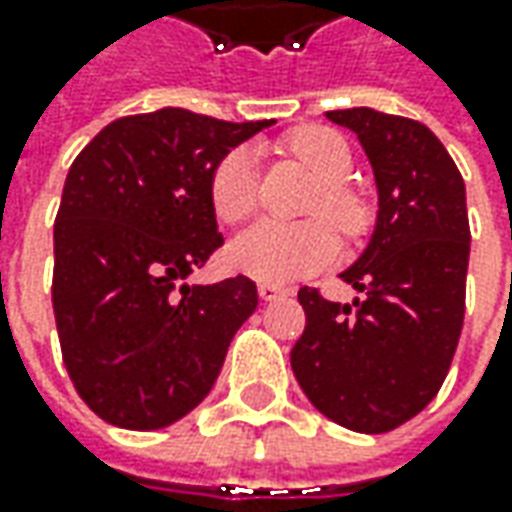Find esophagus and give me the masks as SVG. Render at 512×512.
<instances>
[{"label": "esophagus", "instance_id": "esophagus-1", "mask_svg": "<svg viewBox=\"0 0 512 512\" xmlns=\"http://www.w3.org/2000/svg\"><path fill=\"white\" fill-rule=\"evenodd\" d=\"M282 296H287L285 287L270 285V282H262V285H259V299H262V302H276V299H282Z\"/></svg>", "mask_w": 512, "mask_h": 512}]
</instances>
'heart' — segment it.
<instances>
[{
  "label": "heart",
  "mask_w": 512,
  "mask_h": 512,
  "mask_svg": "<svg viewBox=\"0 0 512 512\" xmlns=\"http://www.w3.org/2000/svg\"><path fill=\"white\" fill-rule=\"evenodd\" d=\"M287 148L293 150L307 168L322 179V190L313 202L316 213H325L342 230H359L364 222V207L356 193L344 185L353 168L350 148L336 130L299 128ZM259 199V153L250 145L227 150L210 173V205L222 222H242L253 213ZM339 253L336 233L327 222L305 225H282V222H259L242 230L230 247L227 262L233 270L250 279L287 285L302 276L327 267Z\"/></svg>",
  "instance_id": "obj_1"
}]
</instances>
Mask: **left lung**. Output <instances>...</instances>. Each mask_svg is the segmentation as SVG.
<instances>
[{"label": "left lung", "instance_id": "8db88e82", "mask_svg": "<svg viewBox=\"0 0 512 512\" xmlns=\"http://www.w3.org/2000/svg\"><path fill=\"white\" fill-rule=\"evenodd\" d=\"M373 168L370 242L342 270L350 305L302 287L307 325L290 367L310 404L356 433H387L422 413L450 370L464 322L470 225L464 179L422 122L373 108L327 110Z\"/></svg>", "mask_w": 512, "mask_h": 512}]
</instances>
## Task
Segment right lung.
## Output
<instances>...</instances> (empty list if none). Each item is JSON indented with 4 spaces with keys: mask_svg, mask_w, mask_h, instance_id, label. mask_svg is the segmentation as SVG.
<instances>
[{
    "mask_svg": "<svg viewBox=\"0 0 512 512\" xmlns=\"http://www.w3.org/2000/svg\"><path fill=\"white\" fill-rule=\"evenodd\" d=\"M270 125L162 108L110 122L73 159L53 225V316L99 419L159 430L210 393L259 305L247 276L187 285L222 245L210 173Z\"/></svg>",
    "mask_w": 512,
    "mask_h": 512,
    "instance_id": "1",
    "label": "right lung"
}]
</instances>
